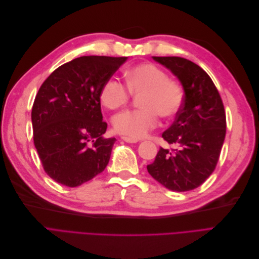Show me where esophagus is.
<instances>
[{
  "instance_id": "esophagus-1",
  "label": "esophagus",
  "mask_w": 259,
  "mask_h": 259,
  "mask_svg": "<svg viewBox=\"0 0 259 259\" xmlns=\"http://www.w3.org/2000/svg\"><path fill=\"white\" fill-rule=\"evenodd\" d=\"M121 138H122V140H124V142H126V143H130V144H135V143H137V142H138V140H137V139H134V138H131V137H126V136H122Z\"/></svg>"
}]
</instances>
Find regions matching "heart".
<instances>
[{
    "instance_id": "obj_1",
    "label": "heart",
    "mask_w": 259,
    "mask_h": 259,
    "mask_svg": "<svg viewBox=\"0 0 259 259\" xmlns=\"http://www.w3.org/2000/svg\"><path fill=\"white\" fill-rule=\"evenodd\" d=\"M125 83L126 85L115 77H109L99 93L101 103L111 110L127 105L132 95H140V108L123 111L113 117V128L121 135L143 138L158 126L160 115L171 119L182 110L185 101L182 82L168 77L159 66L151 62L133 66L125 72Z\"/></svg>"
}]
</instances>
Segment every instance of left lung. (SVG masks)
Returning <instances> with one entry per match:
<instances>
[{
	"label": "left lung",
	"instance_id": "left-lung-1",
	"mask_svg": "<svg viewBox=\"0 0 259 259\" xmlns=\"http://www.w3.org/2000/svg\"><path fill=\"white\" fill-rule=\"evenodd\" d=\"M185 90V101L174 123L162 134L176 149L160 148L147 169L155 180L173 191H189L213 173L226 136V113L221 95L209 75L186 58L156 57Z\"/></svg>",
	"mask_w": 259,
	"mask_h": 259
}]
</instances>
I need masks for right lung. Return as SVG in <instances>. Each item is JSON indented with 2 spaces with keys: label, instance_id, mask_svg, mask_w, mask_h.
<instances>
[{
  "label": "right lung",
  "instance_id": "add662e5",
  "mask_svg": "<svg viewBox=\"0 0 259 259\" xmlns=\"http://www.w3.org/2000/svg\"><path fill=\"white\" fill-rule=\"evenodd\" d=\"M126 57L82 56L58 67L38 90L31 112L33 143L55 182L77 187L103 171L115 138L103 135L99 93Z\"/></svg>",
  "mask_w": 259,
  "mask_h": 259
}]
</instances>
